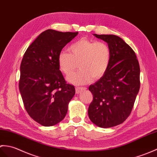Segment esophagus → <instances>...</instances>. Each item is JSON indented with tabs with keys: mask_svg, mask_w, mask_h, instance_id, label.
<instances>
[{
	"mask_svg": "<svg viewBox=\"0 0 157 157\" xmlns=\"http://www.w3.org/2000/svg\"><path fill=\"white\" fill-rule=\"evenodd\" d=\"M86 89V87H76L75 90H76V94H79L81 93L82 91H84Z\"/></svg>",
	"mask_w": 157,
	"mask_h": 157,
	"instance_id": "esophagus-1",
	"label": "esophagus"
}]
</instances>
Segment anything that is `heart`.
Returning a JSON list of instances; mask_svg holds the SVG:
<instances>
[{
    "label": "heart",
    "instance_id": "obj_1",
    "mask_svg": "<svg viewBox=\"0 0 157 157\" xmlns=\"http://www.w3.org/2000/svg\"><path fill=\"white\" fill-rule=\"evenodd\" d=\"M70 53L62 51L58 54L60 71L68 76L77 68L80 71L71 75L68 81L75 85H84L105 75L109 67L111 52L108 45L81 37L69 47Z\"/></svg>",
    "mask_w": 157,
    "mask_h": 157
}]
</instances>
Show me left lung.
I'll use <instances>...</instances> for the list:
<instances>
[{"instance_id": "left-lung-1", "label": "left lung", "mask_w": 157, "mask_h": 157, "mask_svg": "<svg viewBox=\"0 0 157 157\" xmlns=\"http://www.w3.org/2000/svg\"><path fill=\"white\" fill-rule=\"evenodd\" d=\"M111 52L109 68L89 90L93 99L88 114L96 126L107 128L122 124L131 113L140 89V66L132 48L115 35H97Z\"/></svg>"}]
</instances>
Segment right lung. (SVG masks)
Instances as JSON below:
<instances>
[{
	"mask_svg": "<svg viewBox=\"0 0 157 157\" xmlns=\"http://www.w3.org/2000/svg\"><path fill=\"white\" fill-rule=\"evenodd\" d=\"M78 32L48 29L25 51L20 67L19 90L29 116L44 126L64 119L75 86L67 84L59 69L58 54Z\"/></svg>",
	"mask_w": 157,
	"mask_h": 157,
	"instance_id": "1",
	"label": "right lung"
}]
</instances>
